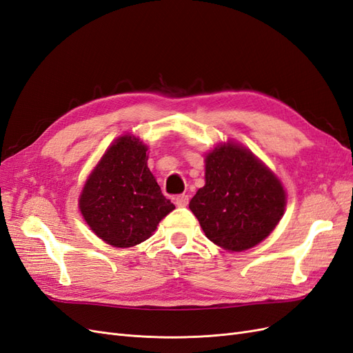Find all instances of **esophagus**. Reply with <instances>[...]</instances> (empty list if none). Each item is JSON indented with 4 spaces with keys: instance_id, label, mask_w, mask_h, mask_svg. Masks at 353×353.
Listing matches in <instances>:
<instances>
[{
    "instance_id": "34e87169",
    "label": "esophagus",
    "mask_w": 353,
    "mask_h": 353,
    "mask_svg": "<svg viewBox=\"0 0 353 353\" xmlns=\"http://www.w3.org/2000/svg\"><path fill=\"white\" fill-rule=\"evenodd\" d=\"M175 205L178 208H185L188 205V196L187 194H181L175 197Z\"/></svg>"
}]
</instances>
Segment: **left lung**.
Here are the masks:
<instances>
[{
    "label": "left lung",
    "mask_w": 353,
    "mask_h": 353,
    "mask_svg": "<svg viewBox=\"0 0 353 353\" xmlns=\"http://www.w3.org/2000/svg\"><path fill=\"white\" fill-rule=\"evenodd\" d=\"M205 187L190 209L206 237L228 252L259 244L280 222L285 191L271 170L236 143L216 145L206 159Z\"/></svg>",
    "instance_id": "1"
}]
</instances>
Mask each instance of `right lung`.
Returning <instances> with one entry per match:
<instances>
[{
	"instance_id": "obj_1",
	"label": "right lung",
	"mask_w": 353,
	"mask_h": 353,
	"mask_svg": "<svg viewBox=\"0 0 353 353\" xmlns=\"http://www.w3.org/2000/svg\"><path fill=\"white\" fill-rule=\"evenodd\" d=\"M147 145L122 135L105 150L79 196V209L90 228L114 248H132L147 240L175 209L147 166Z\"/></svg>"
}]
</instances>
